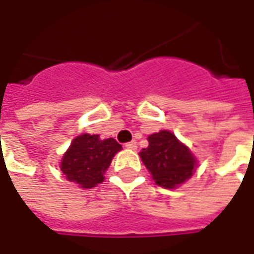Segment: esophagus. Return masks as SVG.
<instances>
[{
    "label": "esophagus",
    "mask_w": 254,
    "mask_h": 254,
    "mask_svg": "<svg viewBox=\"0 0 254 254\" xmlns=\"http://www.w3.org/2000/svg\"><path fill=\"white\" fill-rule=\"evenodd\" d=\"M126 148H128V150H135L137 148V141H130V142H126Z\"/></svg>",
    "instance_id": "1"
}]
</instances>
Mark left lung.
I'll return each instance as SVG.
<instances>
[{"mask_svg":"<svg viewBox=\"0 0 254 254\" xmlns=\"http://www.w3.org/2000/svg\"><path fill=\"white\" fill-rule=\"evenodd\" d=\"M140 157L155 184L164 188H175L185 182L196 165L190 150L167 130L151 134L148 147L142 148Z\"/></svg>","mask_w":254,"mask_h":254,"instance_id":"obj_1","label":"left lung"}]
</instances>
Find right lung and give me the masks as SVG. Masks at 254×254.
Segmentation results:
<instances>
[{"label": "right lung", "mask_w": 254, "mask_h": 254, "mask_svg": "<svg viewBox=\"0 0 254 254\" xmlns=\"http://www.w3.org/2000/svg\"><path fill=\"white\" fill-rule=\"evenodd\" d=\"M120 150L122 145L114 138L100 140L97 134H82L64 152L61 170L70 182L79 184L82 188H93L103 182L104 171Z\"/></svg>", "instance_id": "right-lung-1"}]
</instances>
